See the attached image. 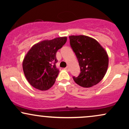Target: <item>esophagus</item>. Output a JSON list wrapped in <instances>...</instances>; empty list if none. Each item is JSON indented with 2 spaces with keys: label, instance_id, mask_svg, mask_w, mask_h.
<instances>
[{
  "label": "esophagus",
  "instance_id": "esophagus-1",
  "mask_svg": "<svg viewBox=\"0 0 129 129\" xmlns=\"http://www.w3.org/2000/svg\"><path fill=\"white\" fill-rule=\"evenodd\" d=\"M66 70H67V71H69V66H67V67L66 68Z\"/></svg>",
  "mask_w": 129,
  "mask_h": 129
}]
</instances>
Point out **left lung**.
<instances>
[{
    "label": "left lung",
    "instance_id": "obj_1",
    "mask_svg": "<svg viewBox=\"0 0 129 129\" xmlns=\"http://www.w3.org/2000/svg\"><path fill=\"white\" fill-rule=\"evenodd\" d=\"M70 44L75 53L81 69L78 77H73L77 84L89 88L103 79L109 66L107 51L96 40L79 35L70 36Z\"/></svg>",
    "mask_w": 129,
    "mask_h": 129
}]
</instances>
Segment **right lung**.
<instances>
[{"instance_id": "add662e5", "label": "right lung", "mask_w": 129, "mask_h": 129, "mask_svg": "<svg viewBox=\"0 0 129 129\" xmlns=\"http://www.w3.org/2000/svg\"><path fill=\"white\" fill-rule=\"evenodd\" d=\"M67 40V37L44 40L35 44L28 51L22 67L26 79L33 87L47 90L53 86L59 72L56 67V52Z\"/></svg>"}]
</instances>
